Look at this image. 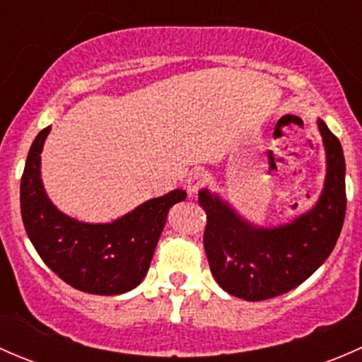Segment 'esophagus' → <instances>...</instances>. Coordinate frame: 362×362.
Segmentation results:
<instances>
[{
	"label": "esophagus",
	"mask_w": 362,
	"mask_h": 362,
	"mask_svg": "<svg viewBox=\"0 0 362 362\" xmlns=\"http://www.w3.org/2000/svg\"><path fill=\"white\" fill-rule=\"evenodd\" d=\"M206 182H208V175L204 173L203 170H192L191 173H189L187 182H185V191H187L189 196L196 194L203 185H206Z\"/></svg>",
	"instance_id": "34e87169"
}]
</instances>
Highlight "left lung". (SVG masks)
Returning <instances> with one entry per match:
<instances>
[{"instance_id":"1","label":"left lung","mask_w":362,"mask_h":362,"mask_svg":"<svg viewBox=\"0 0 362 362\" xmlns=\"http://www.w3.org/2000/svg\"><path fill=\"white\" fill-rule=\"evenodd\" d=\"M326 148V182L312 210L276 228H257L231 204L199 191L206 211L203 243L214 279L236 298L262 301L305 282L333 252L345 221V158L341 144L317 120ZM269 159L273 158L269 152Z\"/></svg>"}]
</instances>
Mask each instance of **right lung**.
Returning <instances> with one entry per match:
<instances>
[{
  "label": "right lung",
  "mask_w": 362,
  "mask_h": 362,
  "mask_svg": "<svg viewBox=\"0 0 362 362\" xmlns=\"http://www.w3.org/2000/svg\"><path fill=\"white\" fill-rule=\"evenodd\" d=\"M49 133L50 126L33 141L21 180V214L33 247L61 280L83 293L115 296L134 289L147 275L168 211L187 194L175 189L110 224L75 221L54 206L40 178Z\"/></svg>",
  "instance_id": "add662e5"
}]
</instances>
